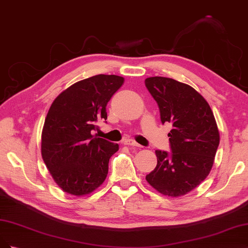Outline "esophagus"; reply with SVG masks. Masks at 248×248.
<instances>
[{
	"instance_id": "obj_1",
	"label": "esophagus",
	"mask_w": 248,
	"mask_h": 248,
	"mask_svg": "<svg viewBox=\"0 0 248 248\" xmlns=\"http://www.w3.org/2000/svg\"><path fill=\"white\" fill-rule=\"evenodd\" d=\"M124 144L127 145V146H136V147H140V145L138 144L137 142L134 141L133 139H124Z\"/></svg>"
}]
</instances>
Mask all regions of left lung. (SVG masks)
Segmentation results:
<instances>
[{"label": "left lung", "instance_id": "8db88e82", "mask_svg": "<svg viewBox=\"0 0 248 248\" xmlns=\"http://www.w3.org/2000/svg\"><path fill=\"white\" fill-rule=\"evenodd\" d=\"M161 122L172 124L171 154L156 150L157 164L146 175L149 185L168 197L189 193L208 176L219 144V132L207 101L190 85L167 77L145 79Z\"/></svg>", "mask_w": 248, "mask_h": 248}]
</instances>
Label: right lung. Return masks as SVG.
Instances as JSON below:
<instances>
[{
    "label": "right lung",
    "mask_w": 248,
    "mask_h": 248,
    "mask_svg": "<svg viewBox=\"0 0 248 248\" xmlns=\"http://www.w3.org/2000/svg\"><path fill=\"white\" fill-rule=\"evenodd\" d=\"M124 77L95 75L61 93L48 110L41 136V155L55 183L69 195H89L105 181L109 159L118 144L94 137L106 121V106Z\"/></svg>",
    "instance_id": "1"
}]
</instances>
